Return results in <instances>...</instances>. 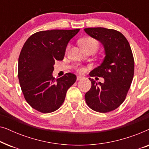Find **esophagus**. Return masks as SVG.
<instances>
[{
	"instance_id": "34e87169",
	"label": "esophagus",
	"mask_w": 149,
	"mask_h": 149,
	"mask_svg": "<svg viewBox=\"0 0 149 149\" xmlns=\"http://www.w3.org/2000/svg\"><path fill=\"white\" fill-rule=\"evenodd\" d=\"M83 79V77H81V76H77V81L81 80V79Z\"/></svg>"
}]
</instances>
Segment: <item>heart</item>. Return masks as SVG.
<instances>
[{"label":"heart","instance_id":"1","mask_svg":"<svg viewBox=\"0 0 149 149\" xmlns=\"http://www.w3.org/2000/svg\"><path fill=\"white\" fill-rule=\"evenodd\" d=\"M79 44H80L81 47L83 49L84 51L87 49H91L94 51V52L95 50H97L99 45L98 42L95 38H93L91 37H85L79 40ZM77 70L79 72H83L84 71L85 68L83 67L78 66L77 68Z\"/></svg>","mask_w":149,"mask_h":149}]
</instances>
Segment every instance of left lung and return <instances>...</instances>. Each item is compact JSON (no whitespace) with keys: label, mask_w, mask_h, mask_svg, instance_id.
<instances>
[{"label":"left lung","mask_w":149,"mask_h":149,"mask_svg":"<svg viewBox=\"0 0 149 149\" xmlns=\"http://www.w3.org/2000/svg\"><path fill=\"white\" fill-rule=\"evenodd\" d=\"M84 30L102 44L105 52L100 66L89 73L91 77H103L104 82L97 83L89 78L91 87L85 93V101L93 111L108 113L117 109L125 100L134 77L133 54L129 42L120 32L101 27Z\"/></svg>","instance_id":"8db88e82"}]
</instances>
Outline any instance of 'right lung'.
Here are the masks:
<instances>
[{
  "label": "right lung",
  "mask_w": 149,
  "mask_h": 149,
  "mask_svg": "<svg viewBox=\"0 0 149 149\" xmlns=\"http://www.w3.org/2000/svg\"><path fill=\"white\" fill-rule=\"evenodd\" d=\"M80 29L40 31L28 38L18 60V79L26 100L42 113L58 110L77 80L68 72L59 79L52 73L56 60L64 59L68 42Z\"/></svg>",
  "instance_id": "add662e5"
}]
</instances>
